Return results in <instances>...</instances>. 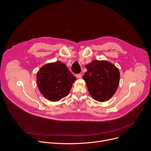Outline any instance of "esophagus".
Here are the masks:
<instances>
[{
	"label": "esophagus",
	"mask_w": 151,
	"mask_h": 151,
	"mask_svg": "<svg viewBox=\"0 0 151 151\" xmlns=\"http://www.w3.org/2000/svg\"><path fill=\"white\" fill-rule=\"evenodd\" d=\"M76 77L78 78V79H81L82 78V75L81 74H77L76 75Z\"/></svg>",
	"instance_id": "1"
}]
</instances>
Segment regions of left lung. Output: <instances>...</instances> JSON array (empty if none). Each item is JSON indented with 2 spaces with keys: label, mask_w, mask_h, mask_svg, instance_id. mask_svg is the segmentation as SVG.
I'll list each match as a JSON object with an SVG mask.
<instances>
[{
  "label": "left lung",
  "mask_w": 151,
  "mask_h": 151,
  "mask_svg": "<svg viewBox=\"0 0 151 151\" xmlns=\"http://www.w3.org/2000/svg\"><path fill=\"white\" fill-rule=\"evenodd\" d=\"M85 68L87 71L83 79L92 98L100 102L109 100L116 91L119 83L118 69L106 60H93Z\"/></svg>",
  "instance_id": "left-lung-1"
}]
</instances>
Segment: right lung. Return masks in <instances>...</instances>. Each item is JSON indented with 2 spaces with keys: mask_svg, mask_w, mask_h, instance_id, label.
Returning <instances> with one entry per match:
<instances>
[{
  "mask_svg": "<svg viewBox=\"0 0 151 151\" xmlns=\"http://www.w3.org/2000/svg\"><path fill=\"white\" fill-rule=\"evenodd\" d=\"M40 93L51 101H57L69 93L76 78L65 64L57 61L43 66L36 75Z\"/></svg>",
  "mask_w": 151,
  "mask_h": 151,
  "instance_id": "obj_1",
  "label": "right lung"
}]
</instances>
